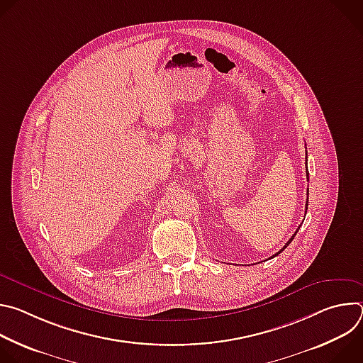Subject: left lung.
I'll return each instance as SVG.
<instances>
[{
	"label": "left lung",
	"instance_id": "obj_1",
	"mask_svg": "<svg viewBox=\"0 0 363 363\" xmlns=\"http://www.w3.org/2000/svg\"><path fill=\"white\" fill-rule=\"evenodd\" d=\"M306 160H307V158H306ZM306 164H307V161H306ZM306 168H307V167H306ZM306 175H307V181H308V171H307V169H306ZM307 195H308V189H307ZM307 205H308V198H307V201H306V213H307ZM298 228H300V227H298ZM298 228H297V231H298ZM297 231H296V233L291 235V238H290V240H289V241L284 244V247H283V248H281L279 252H276L273 257L279 255V254H280V252H281V251H283V250H284V248H286V247H287V245H289V244L293 241V238H294V235L297 234ZM273 257H270V258H273Z\"/></svg>",
	"mask_w": 363,
	"mask_h": 363
}]
</instances>
